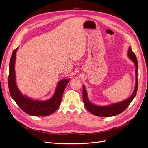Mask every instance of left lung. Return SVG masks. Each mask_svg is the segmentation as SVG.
I'll return each instance as SVG.
<instances>
[{"label":"left lung","instance_id":"8db88e82","mask_svg":"<svg viewBox=\"0 0 148 148\" xmlns=\"http://www.w3.org/2000/svg\"><path fill=\"white\" fill-rule=\"evenodd\" d=\"M128 56L134 63L136 65V87L132 95L128 99L122 102L117 103L109 106H99L92 104L87 98V93L84 86H82V99L86 108L93 114L98 116H112L119 115L123 112L128 107L130 103L132 102L133 99L136 97L137 88H138V79H137V69H138V63H137V57L135 53L131 50V47H129L128 50Z\"/></svg>","mask_w":148,"mask_h":148}]
</instances>
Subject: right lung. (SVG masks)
Segmentation results:
<instances>
[{
  "label": "right lung",
  "instance_id": "obj_1",
  "mask_svg": "<svg viewBox=\"0 0 148 148\" xmlns=\"http://www.w3.org/2000/svg\"><path fill=\"white\" fill-rule=\"evenodd\" d=\"M17 50L18 49L13 51L9 63L8 86L11 97L20 108L27 114L36 116H45L51 114L59 107L63 92L70 79H63L58 82L53 97L48 100L40 101L24 97L16 84L14 64Z\"/></svg>",
  "mask_w": 148,
  "mask_h": 148
}]
</instances>
